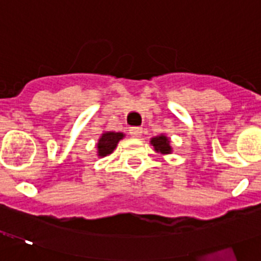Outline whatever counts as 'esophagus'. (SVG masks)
<instances>
[{
    "label": "esophagus",
    "mask_w": 261,
    "mask_h": 261,
    "mask_svg": "<svg viewBox=\"0 0 261 261\" xmlns=\"http://www.w3.org/2000/svg\"><path fill=\"white\" fill-rule=\"evenodd\" d=\"M130 135L133 136V138H140V136L143 135V128L142 127H131Z\"/></svg>",
    "instance_id": "esophagus-1"
}]
</instances>
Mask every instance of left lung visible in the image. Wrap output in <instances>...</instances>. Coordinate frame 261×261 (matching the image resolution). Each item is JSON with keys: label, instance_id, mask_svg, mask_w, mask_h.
Listing matches in <instances>:
<instances>
[{"label": "left lung", "instance_id": "1", "mask_svg": "<svg viewBox=\"0 0 261 261\" xmlns=\"http://www.w3.org/2000/svg\"><path fill=\"white\" fill-rule=\"evenodd\" d=\"M154 147V149L157 152L161 153H170L171 152V147H170V142L169 139L164 135L155 136V138L152 139V142H150Z\"/></svg>", "mask_w": 261, "mask_h": 261}]
</instances>
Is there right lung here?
I'll return each instance as SVG.
<instances>
[{
	"label": "right lung",
	"instance_id": "right-lung-1",
	"mask_svg": "<svg viewBox=\"0 0 261 261\" xmlns=\"http://www.w3.org/2000/svg\"><path fill=\"white\" fill-rule=\"evenodd\" d=\"M123 138L122 133H106L101 135L97 143V153L100 157L111 154L117 147L118 142Z\"/></svg>",
	"mask_w": 261,
	"mask_h": 261
}]
</instances>
